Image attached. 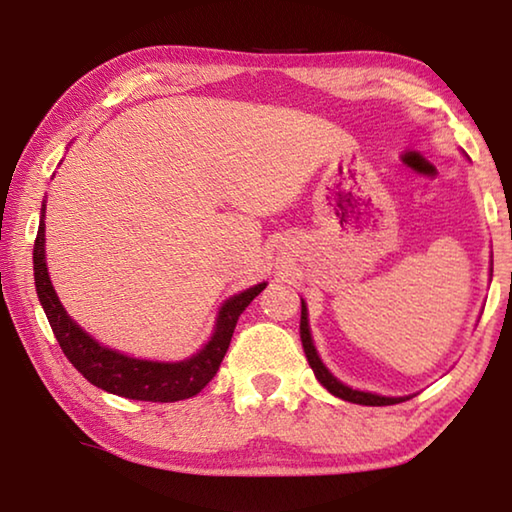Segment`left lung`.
<instances>
[{
    "label": "left lung",
    "mask_w": 512,
    "mask_h": 512,
    "mask_svg": "<svg viewBox=\"0 0 512 512\" xmlns=\"http://www.w3.org/2000/svg\"><path fill=\"white\" fill-rule=\"evenodd\" d=\"M300 338H302V347L306 353V360H309V365L313 369L315 378L320 380V383L329 389L333 396L342 398V401H349V403H358V405H396V403H403L405 398H387V396H378V394H369V392H358V389H351L347 385H342L340 380L333 378L329 374V369L322 365V360L318 358V351L313 347V340H311V331H309V320H306V304L302 302V320H300Z\"/></svg>",
    "instance_id": "1"
}]
</instances>
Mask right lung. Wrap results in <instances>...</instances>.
I'll return each mask as SVG.
<instances>
[{"label": "right lung", "instance_id": "obj_1", "mask_svg": "<svg viewBox=\"0 0 512 512\" xmlns=\"http://www.w3.org/2000/svg\"><path fill=\"white\" fill-rule=\"evenodd\" d=\"M33 271L35 288L40 304L49 318L53 336L58 340L60 349L69 362L85 376L91 385L105 389L109 394L132 398V401H150V403H174L185 398L197 396L219 371L221 360L230 347L232 333H235L239 315L246 306L264 291L266 284H257L248 291L239 293L221 306L215 336L203 347L197 356L183 362H152L123 356V353L111 351L107 347L87 336L55 295L49 273H46L44 259V203L42 219L37 228L35 248H33Z\"/></svg>", "mask_w": 512, "mask_h": 512}]
</instances>
